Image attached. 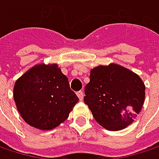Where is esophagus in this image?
<instances>
[{"label":"esophagus","instance_id":"34e87169","mask_svg":"<svg viewBox=\"0 0 159 159\" xmlns=\"http://www.w3.org/2000/svg\"><path fill=\"white\" fill-rule=\"evenodd\" d=\"M76 95H77V97L79 98L80 100H83V98H84V92H83V91H78V92L76 93Z\"/></svg>","mask_w":159,"mask_h":159}]
</instances>
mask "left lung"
Returning a JSON list of instances; mask_svg holds the SVG:
<instances>
[{
    "label": "left lung",
    "mask_w": 159,
    "mask_h": 159,
    "mask_svg": "<svg viewBox=\"0 0 159 159\" xmlns=\"http://www.w3.org/2000/svg\"><path fill=\"white\" fill-rule=\"evenodd\" d=\"M143 80L116 63L98 65L90 71L84 88V103L96 121L109 131H120L132 124L143 108Z\"/></svg>",
    "instance_id": "left-lung-1"
}]
</instances>
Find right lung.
<instances>
[{
    "label": "right lung",
    "mask_w": 159,
    "mask_h": 159,
    "mask_svg": "<svg viewBox=\"0 0 159 159\" xmlns=\"http://www.w3.org/2000/svg\"><path fill=\"white\" fill-rule=\"evenodd\" d=\"M14 99L23 120L39 130L62 123L79 98L58 64H36L16 81Z\"/></svg>",
    "instance_id": "add662e5"
}]
</instances>
